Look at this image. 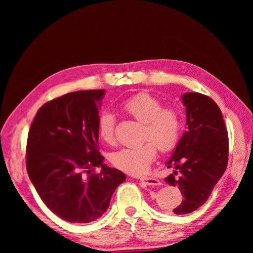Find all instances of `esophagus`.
I'll list each match as a JSON object with an SVG mask.
<instances>
[{
    "instance_id": "esophagus-1",
    "label": "esophagus",
    "mask_w": 253,
    "mask_h": 253,
    "mask_svg": "<svg viewBox=\"0 0 253 253\" xmlns=\"http://www.w3.org/2000/svg\"><path fill=\"white\" fill-rule=\"evenodd\" d=\"M139 179L142 182H144L145 184H147V185H160L161 181L160 179H157L155 177H139Z\"/></svg>"
}]
</instances>
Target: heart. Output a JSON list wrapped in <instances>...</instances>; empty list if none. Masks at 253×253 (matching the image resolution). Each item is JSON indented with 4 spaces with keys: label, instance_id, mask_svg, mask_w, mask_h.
Listing matches in <instances>:
<instances>
[{
    "label": "heart",
    "instance_id": "obj_1",
    "mask_svg": "<svg viewBox=\"0 0 253 253\" xmlns=\"http://www.w3.org/2000/svg\"><path fill=\"white\" fill-rule=\"evenodd\" d=\"M123 109L144 123L143 138L146 142L134 147L122 148L111 154L110 161L115 168L132 175H142L148 170L155 160L156 152L166 153L176 147L183 129V117L174 106H164L163 101L149 92H139L123 102ZM116 118L105 111L98 119V132L101 140L108 145L115 143Z\"/></svg>",
    "mask_w": 253,
    "mask_h": 253
}]
</instances>
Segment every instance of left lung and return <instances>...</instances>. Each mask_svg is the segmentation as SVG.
Segmentation results:
<instances>
[{
  "label": "left lung",
  "instance_id": "8db88e82",
  "mask_svg": "<svg viewBox=\"0 0 253 253\" xmlns=\"http://www.w3.org/2000/svg\"><path fill=\"white\" fill-rule=\"evenodd\" d=\"M182 100L187 129L168 162L174 172L165 177L184 198L173 210L178 215L193 212L207 202L225 172L229 156L228 130L215 101L199 92L184 93Z\"/></svg>",
  "mask_w": 253,
  "mask_h": 253
}]
</instances>
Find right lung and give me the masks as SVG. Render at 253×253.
<instances>
[{
  "mask_svg": "<svg viewBox=\"0 0 253 253\" xmlns=\"http://www.w3.org/2000/svg\"><path fill=\"white\" fill-rule=\"evenodd\" d=\"M104 89L69 92L38 110L27 143V170L43 203L62 220L89 223L106 212L126 179L104 164L98 119ZM101 167L100 173H94Z\"/></svg>",
  "mask_w": 253,
  "mask_h": 253,
  "instance_id": "right-lung-1",
  "label": "right lung"
}]
</instances>
